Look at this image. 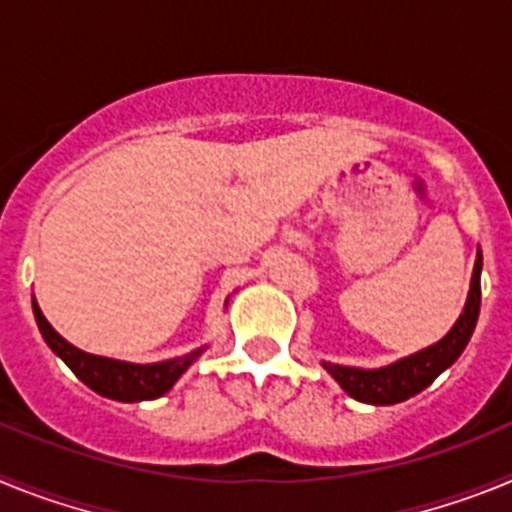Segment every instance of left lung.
<instances>
[{
  "instance_id": "left-lung-1",
  "label": "left lung",
  "mask_w": 512,
  "mask_h": 512,
  "mask_svg": "<svg viewBox=\"0 0 512 512\" xmlns=\"http://www.w3.org/2000/svg\"><path fill=\"white\" fill-rule=\"evenodd\" d=\"M479 274H482V253H477L472 271V284H469V297L464 312L454 323V328L446 333L438 343L423 348L418 354L405 356L382 369H356V366H341L323 361V369L336 379L346 395L366 405H395V402L408 400V397L423 392L443 369H449L461 351L467 348L469 338L474 333V325L479 318V300H482V287H479Z\"/></svg>"
}]
</instances>
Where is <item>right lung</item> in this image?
<instances>
[{"label": "right lung", "mask_w": 512, "mask_h": 512, "mask_svg": "<svg viewBox=\"0 0 512 512\" xmlns=\"http://www.w3.org/2000/svg\"><path fill=\"white\" fill-rule=\"evenodd\" d=\"M33 312L35 323H38L40 333H43L45 343L51 346L56 356H61L63 364L69 366L71 372L87 384L89 390L97 395L110 397V400L120 402H140V400H156V397L166 395L176 384V379L187 372L194 361L200 359L202 348H194L189 354L179 356V359L158 361V364H130V361L107 359V356H94L81 351V348L71 346L63 336H58L53 325L45 320L40 312L38 302L33 297Z\"/></svg>", "instance_id": "right-lung-1"}]
</instances>
